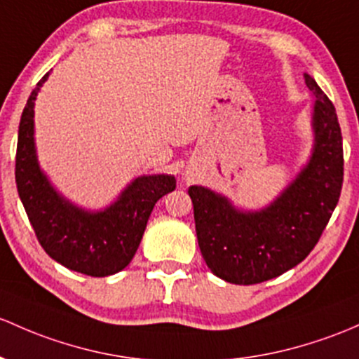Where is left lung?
<instances>
[{
	"mask_svg": "<svg viewBox=\"0 0 359 359\" xmlns=\"http://www.w3.org/2000/svg\"><path fill=\"white\" fill-rule=\"evenodd\" d=\"M315 100V146L308 165L273 203L259 211L237 210L225 196L191 186L201 255L217 277L251 285L299 265L320 241L337 206L344 179L337 113L315 79L304 74Z\"/></svg>",
	"mask_w": 359,
	"mask_h": 359,
	"instance_id": "left-lung-1",
	"label": "left lung"
}]
</instances>
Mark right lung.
<instances>
[{
	"mask_svg": "<svg viewBox=\"0 0 359 359\" xmlns=\"http://www.w3.org/2000/svg\"><path fill=\"white\" fill-rule=\"evenodd\" d=\"M50 72L37 82L18 126L15 180L37 241L55 262L90 277H108L134 258L160 198L175 189V177L142 175L113 205L86 211L55 191L41 172L34 144V101Z\"/></svg>",
	"mask_w": 359,
	"mask_h": 359,
	"instance_id": "1",
	"label": "right lung"
}]
</instances>
